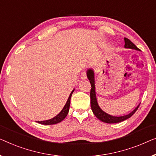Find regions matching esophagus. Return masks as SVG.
I'll list each match as a JSON object with an SVG mask.
<instances>
[{
    "instance_id": "esophagus-1",
    "label": "esophagus",
    "mask_w": 156,
    "mask_h": 156,
    "mask_svg": "<svg viewBox=\"0 0 156 156\" xmlns=\"http://www.w3.org/2000/svg\"><path fill=\"white\" fill-rule=\"evenodd\" d=\"M80 78L82 79V80H85V79L87 78V73L86 72H82L80 74Z\"/></svg>"
}]
</instances>
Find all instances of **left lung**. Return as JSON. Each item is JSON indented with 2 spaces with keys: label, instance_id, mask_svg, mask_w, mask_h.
I'll return each instance as SVG.
<instances>
[{
  "label": "left lung",
  "instance_id": "8db88e82",
  "mask_svg": "<svg viewBox=\"0 0 156 156\" xmlns=\"http://www.w3.org/2000/svg\"><path fill=\"white\" fill-rule=\"evenodd\" d=\"M124 47L125 48H129V49H133L136 50H139L136 46L134 44L125 37L124 38ZM87 78L89 79L90 83L91 84V90H90V105H91V109L94 115L96 116V117L98 118L100 121L105 123H108V124H115V123H119L122 121H124L129 118H130L133 114L136 112L139 108V105L136 108L133 112L129 113V115L122 116V117H114V116L109 115L108 114L105 113L103 112L102 109L100 108L98 106L97 99H96L95 96V80H94V73L93 71L91 69H89L87 72Z\"/></svg>",
  "mask_w": 156,
  "mask_h": 156
}]
</instances>
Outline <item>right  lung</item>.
Listing matches in <instances>:
<instances>
[{"instance_id":"add662e5","label":"right lung","mask_w":156,"mask_h":156,"mask_svg":"<svg viewBox=\"0 0 156 156\" xmlns=\"http://www.w3.org/2000/svg\"><path fill=\"white\" fill-rule=\"evenodd\" d=\"M74 90L71 92V93L70 94L69 99H68L66 103L65 106L63 107V108L62 110L61 111V112L57 115L56 117H54V118H52L51 119L49 120H46V121H40V122H37L39 123V124H45V125H50V124H57V123L61 122V121H63V119H65L68 113H69V107H70V103H71V98L72 95V93H73Z\"/></svg>"}]
</instances>
